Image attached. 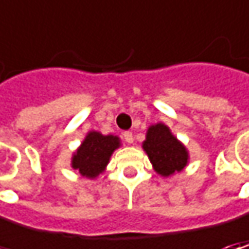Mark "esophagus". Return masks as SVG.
Segmentation results:
<instances>
[{
	"label": "esophagus",
	"mask_w": 249,
	"mask_h": 249,
	"mask_svg": "<svg viewBox=\"0 0 249 249\" xmlns=\"http://www.w3.org/2000/svg\"><path fill=\"white\" fill-rule=\"evenodd\" d=\"M123 137H124V141H126L127 144H133L134 137H133V133H131V131H124V133H123Z\"/></svg>",
	"instance_id": "obj_1"
}]
</instances>
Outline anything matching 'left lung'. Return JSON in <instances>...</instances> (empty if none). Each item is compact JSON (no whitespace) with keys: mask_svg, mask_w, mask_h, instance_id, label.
<instances>
[{"mask_svg":"<svg viewBox=\"0 0 249 249\" xmlns=\"http://www.w3.org/2000/svg\"><path fill=\"white\" fill-rule=\"evenodd\" d=\"M142 149L159 176L169 177L180 173L188 165L190 154L165 123L159 122L147 129Z\"/></svg>","mask_w":249,"mask_h":249,"instance_id":"8db88e82","label":"left lung"}]
</instances>
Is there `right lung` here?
<instances>
[{
  "instance_id": "obj_1",
  "label": "right lung",
  "mask_w": 249,
  "mask_h": 249,
  "mask_svg": "<svg viewBox=\"0 0 249 249\" xmlns=\"http://www.w3.org/2000/svg\"><path fill=\"white\" fill-rule=\"evenodd\" d=\"M122 145L118 136L102 134L100 131L91 130L73 152L71 166L83 177L97 178L102 175L109 163L112 154Z\"/></svg>"
}]
</instances>
